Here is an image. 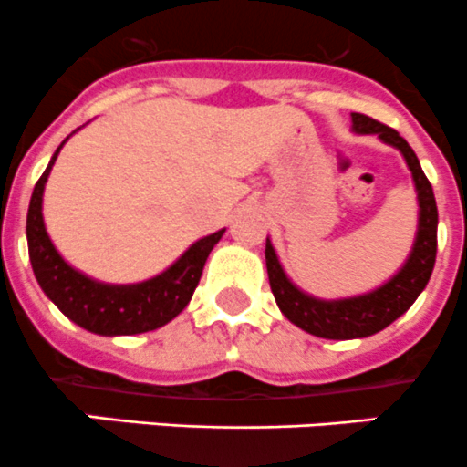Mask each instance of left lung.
<instances>
[{"label": "left lung", "mask_w": 467, "mask_h": 467, "mask_svg": "<svg viewBox=\"0 0 467 467\" xmlns=\"http://www.w3.org/2000/svg\"><path fill=\"white\" fill-rule=\"evenodd\" d=\"M352 131L361 133V136H377L381 142L395 147L404 156L410 177H413L415 192H418V232H415L413 247H410L404 265L386 284L370 290V293L343 299H320L297 288L281 267L270 238L265 240L267 276H270V288L279 311L306 334L329 340L368 338V336L386 329L401 313L409 311L410 304L418 299L424 285L429 284L433 263H436V197H433L431 183L420 168L415 151L395 129L386 127V124L368 118V115L352 113Z\"/></svg>", "instance_id": "left-lung-1"}]
</instances>
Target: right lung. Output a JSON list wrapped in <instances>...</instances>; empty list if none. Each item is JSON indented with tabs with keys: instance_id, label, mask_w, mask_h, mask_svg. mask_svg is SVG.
<instances>
[{
	"instance_id": "add662e5",
	"label": "right lung",
	"mask_w": 467,
	"mask_h": 467,
	"mask_svg": "<svg viewBox=\"0 0 467 467\" xmlns=\"http://www.w3.org/2000/svg\"><path fill=\"white\" fill-rule=\"evenodd\" d=\"M78 131V129H77ZM72 131V133H77ZM70 133V136H72ZM67 136V138H70ZM58 145L47 170L38 179L26 213V243L34 275L43 293L58 306V311L86 331L99 336H133L154 331L168 325L191 302L211 249L224 235V229L204 235L192 243L168 270L138 284H104L83 275L58 254L45 229L43 192Z\"/></svg>"
}]
</instances>
